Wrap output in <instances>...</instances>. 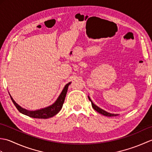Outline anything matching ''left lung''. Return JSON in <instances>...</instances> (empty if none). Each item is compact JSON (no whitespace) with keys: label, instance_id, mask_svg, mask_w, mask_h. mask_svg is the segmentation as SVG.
I'll return each instance as SVG.
<instances>
[{"label":"left lung","instance_id":"1","mask_svg":"<svg viewBox=\"0 0 152 152\" xmlns=\"http://www.w3.org/2000/svg\"><path fill=\"white\" fill-rule=\"evenodd\" d=\"M88 99L91 102V105H92V107L93 108V109L95 110L100 113V114H101L102 115H104L105 116H108V117H112V116H117L119 114H111V113H109L108 112H106L105 110H104L101 109V108H99V106H97L96 105H95V104H93V102H92V101L91 100V99H90L89 96H88Z\"/></svg>","mask_w":152,"mask_h":152}]
</instances>
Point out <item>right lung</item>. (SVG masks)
<instances>
[{
  "label": "right lung",
  "instance_id": "obj_1",
  "mask_svg": "<svg viewBox=\"0 0 152 152\" xmlns=\"http://www.w3.org/2000/svg\"><path fill=\"white\" fill-rule=\"evenodd\" d=\"M71 82L68 83L66 85H65L64 88H63L62 92L59 96V97L57 98L56 100V101L53 104H51L48 107L44 108H41L39 110H34V111H30V110H27L21 107L20 106L18 105L17 103L15 102V101L13 98L12 97V96H10V98L12 99V101L14 103L15 106L17 109L19 110V112L22 113L23 114H25L27 116H29L31 118H39V119H47V118H50L53 117V116L56 115L58 112H59L61 108H62L63 104L64 101V99H65V96L68 90V88H69V86Z\"/></svg>",
  "mask_w": 152,
  "mask_h": 152
}]
</instances>
